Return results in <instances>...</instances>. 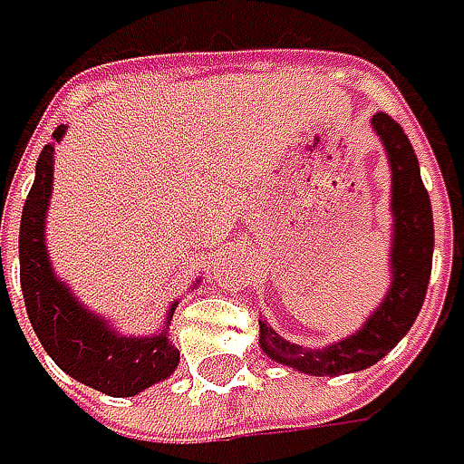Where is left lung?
Segmentation results:
<instances>
[{
    "instance_id": "left-lung-1",
    "label": "left lung",
    "mask_w": 464,
    "mask_h": 464,
    "mask_svg": "<svg viewBox=\"0 0 464 464\" xmlns=\"http://www.w3.org/2000/svg\"><path fill=\"white\" fill-rule=\"evenodd\" d=\"M371 125L382 138L392 167V287L383 303L371 313L362 329L321 350H308L279 336L261 321V347L268 358L311 376H339L371 368L397 347L423 308L433 261V214L418 156L405 130L389 114L379 111Z\"/></svg>"
}]
</instances>
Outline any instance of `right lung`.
<instances>
[{
	"mask_svg": "<svg viewBox=\"0 0 464 464\" xmlns=\"http://www.w3.org/2000/svg\"><path fill=\"white\" fill-rule=\"evenodd\" d=\"M64 125L54 130L62 140ZM54 182V143L44 146L35 164V179L23 206L20 219V287L25 311L38 342L49 358L75 382L99 389L109 397H135L151 383L172 376L179 350L169 342L167 329L153 336L117 334L102 315L82 308L49 264L44 243L46 208ZM2 268V247H0ZM177 303L167 313L172 321Z\"/></svg>",
	"mask_w": 464,
	"mask_h": 464,
	"instance_id": "obj_1",
	"label": "right lung"
}]
</instances>
